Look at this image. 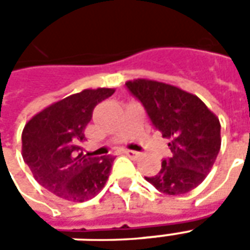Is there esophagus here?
<instances>
[{
    "label": "esophagus",
    "instance_id": "esophagus-1",
    "mask_svg": "<svg viewBox=\"0 0 250 250\" xmlns=\"http://www.w3.org/2000/svg\"><path fill=\"white\" fill-rule=\"evenodd\" d=\"M125 155H128V157H132V158H138L139 157V152L136 151H132V150H123Z\"/></svg>",
    "mask_w": 250,
    "mask_h": 250
}]
</instances>
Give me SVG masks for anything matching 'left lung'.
<instances>
[{
    "instance_id": "1",
    "label": "left lung",
    "mask_w": 250,
    "mask_h": 250,
    "mask_svg": "<svg viewBox=\"0 0 250 250\" xmlns=\"http://www.w3.org/2000/svg\"><path fill=\"white\" fill-rule=\"evenodd\" d=\"M125 87L142 103L155 130L167 138L171 155L147 182L168 195L185 194L198 186L213 167L221 147L218 118L195 95L154 82L134 80Z\"/></svg>"
}]
</instances>
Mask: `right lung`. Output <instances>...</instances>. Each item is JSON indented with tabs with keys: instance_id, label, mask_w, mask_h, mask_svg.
<instances>
[{
	"instance_id": "1",
	"label": "right lung",
	"mask_w": 250,
	"mask_h": 250,
	"mask_svg": "<svg viewBox=\"0 0 250 250\" xmlns=\"http://www.w3.org/2000/svg\"><path fill=\"white\" fill-rule=\"evenodd\" d=\"M115 89H84L35 115L22 131V158L39 184L72 202L91 199L104 188L112 157L84 154L80 142L93 108Z\"/></svg>"
}]
</instances>
